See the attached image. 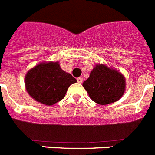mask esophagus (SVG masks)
I'll use <instances>...</instances> for the list:
<instances>
[{"label":"esophagus","mask_w":155,"mask_h":155,"mask_svg":"<svg viewBox=\"0 0 155 155\" xmlns=\"http://www.w3.org/2000/svg\"><path fill=\"white\" fill-rule=\"evenodd\" d=\"M77 81H78V83H79V84H82V82H83V78H81V77H79L77 79Z\"/></svg>","instance_id":"34e87169"}]
</instances>
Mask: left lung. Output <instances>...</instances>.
<instances>
[{"label":"left lung","instance_id":"obj_1","mask_svg":"<svg viewBox=\"0 0 155 155\" xmlns=\"http://www.w3.org/2000/svg\"><path fill=\"white\" fill-rule=\"evenodd\" d=\"M83 87L96 103L105 105L117 101L125 90V79L118 71L97 64Z\"/></svg>","mask_w":155,"mask_h":155}]
</instances>
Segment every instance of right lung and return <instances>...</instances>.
I'll return each instance as SVG.
<instances>
[{"label":"right lung","instance_id":"1","mask_svg":"<svg viewBox=\"0 0 155 155\" xmlns=\"http://www.w3.org/2000/svg\"><path fill=\"white\" fill-rule=\"evenodd\" d=\"M77 80L59 67L58 62H43L25 75L26 91L38 102L53 105L64 98L68 88Z\"/></svg>","mask_w":155,"mask_h":155}]
</instances>
